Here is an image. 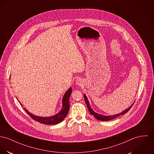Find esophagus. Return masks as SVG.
<instances>
[{
  "mask_svg": "<svg viewBox=\"0 0 154 154\" xmlns=\"http://www.w3.org/2000/svg\"><path fill=\"white\" fill-rule=\"evenodd\" d=\"M75 83L77 84V85H81L82 84V79H80V78L77 79L76 80V81H75Z\"/></svg>",
  "mask_w": 154,
  "mask_h": 154,
  "instance_id": "obj_1",
  "label": "esophagus"
}]
</instances>
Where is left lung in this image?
Masks as SVG:
<instances>
[{
	"instance_id": "left-lung-1",
	"label": "left lung",
	"mask_w": 154,
	"mask_h": 154,
	"mask_svg": "<svg viewBox=\"0 0 154 154\" xmlns=\"http://www.w3.org/2000/svg\"><path fill=\"white\" fill-rule=\"evenodd\" d=\"M84 100H85V103H86V104H87V108H88V111H89L90 113L92 116H93L94 117H95V119H98V120H100V121H109V120H111V119H116V118L118 117L119 116L124 115V114H126V113L130 109L132 106L134 105V103H133L128 109H125V111H122L121 113L119 114H116V115H115V116H105L100 115V114H98L95 112L94 111L91 109V106H90L87 97L85 96V95L84 94Z\"/></svg>"
}]
</instances>
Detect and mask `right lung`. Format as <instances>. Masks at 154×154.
Instances as JSON below:
<instances>
[{
    "instance_id": "add662e5",
    "label": "right lung",
    "mask_w": 154,
    "mask_h": 154,
    "mask_svg": "<svg viewBox=\"0 0 154 154\" xmlns=\"http://www.w3.org/2000/svg\"><path fill=\"white\" fill-rule=\"evenodd\" d=\"M72 88H70L67 92L65 93L63 98V108L61 111H60L59 113H58L57 115H55L54 116L50 117H40L35 116V115L30 113L27 109L23 108L24 111L28 114V115L32 118L35 120V121H37L41 124H46V125H53V124H57L60 122H61L65 117L67 116L69 109H70V103H69V98L70 97ZM22 106V104H21Z\"/></svg>"
}]
</instances>
